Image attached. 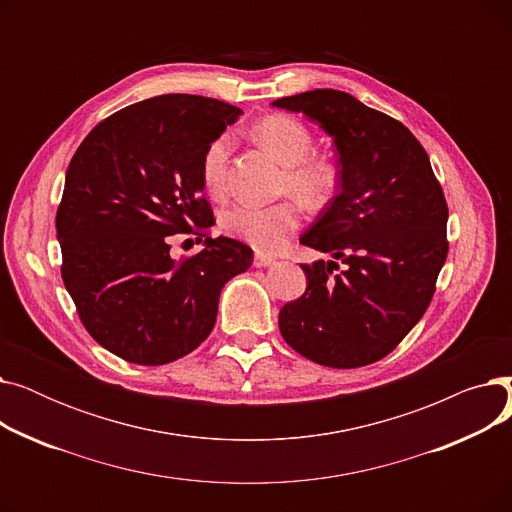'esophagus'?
<instances>
[{
    "label": "esophagus",
    "instance_id": "obj_1",
    "mask_svg": "<svg viewBox=\"0 0 512 512\" xmlns=\"http://www.w3.org/2000/svg\"><path fill=\"white\" fill-rule=\"evenodd\" d=\"M255 267H267V265H274L276 257L272 255H265V253H255Z\"/></svg>",
    "mask_w": 512,
    "mask_h": 512
}]
</instances>
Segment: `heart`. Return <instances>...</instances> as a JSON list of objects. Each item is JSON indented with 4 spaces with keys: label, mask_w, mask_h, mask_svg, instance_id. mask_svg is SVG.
I'll return each mask as SVG.
<instances>
[{
    "label": "heart",
    "mask_w": 512,
    "mask_h": 512,
    "mask_svg": "<svg viewBox=\"0 0 512 512\" xmlns=\"http://www.w3.org/2000/svg\"><path fill=\"white\" fill-rule=\"evenodd\" d=\"M255 137L286 166L282 178L284 193L297 195L311 207L326 205L334 197L338 188V170L332 159L311 155L313 137L305 124L284 114H274L255 126ZM230 147L232 137L222 134L203 155L201 176L211 195H220L224 191ZM301 220V205L297 201H282L270 207L234 205L222 213L220 224L228 236L247 242L259 253H276L286 245L288 236L301 226Z\"/></svg>",
    "instance_id": "1"
}]
</instances>
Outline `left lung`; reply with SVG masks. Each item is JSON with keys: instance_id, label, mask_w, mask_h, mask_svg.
Listing matches in <instances>:
<instances>
[{"instance_id": "obj_1", "label": "left lung", "mask_w": 512, "mask_h": 512, "mask_svg": "<svg viewBox=\"0 0 512 512\" xmlns=\"http://www.w3.org/2000/svg\"><path fill=\"white\" fill-rule=\"evenodd\" d=\"M301 112L334 139L340 193L301 245L342 259L303 263L307 290L280 309L282 338L326 367L384 359L423 317L448 255V205L432 164L398 120L334 89L272 103Z\"/></svg>"}]
</instances>
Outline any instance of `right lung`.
I'll use <instances>...</instances> for the list:
<instances>
[{
    "mask_svg": "<svg viewBox=\"0 0 512 512\" xmlns=\"http://www.w3.org/2000/svg\"><path fill=\"white\" fill-rule=\"evenodd\" d=\"M242 112L201 95L132 103L76 149L56 230L62 280L87 332L116 357L166 365L211 334L220 292L253 251L226 236L176 262L169 236L215 224L203 197L207 147Z\"/></svg>",
    "mask_w": 512,
    "mask_h": 512,
    "instance_id": "obj_1",
    "label": "right lung"
}]
</instances>
